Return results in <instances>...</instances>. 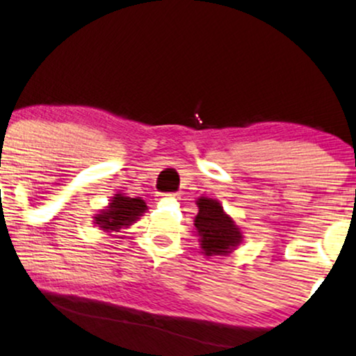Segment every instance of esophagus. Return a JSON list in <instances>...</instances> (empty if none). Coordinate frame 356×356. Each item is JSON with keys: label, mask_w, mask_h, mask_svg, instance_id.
Here are the masks:
<instances>
[{"label": "esophagus", "mask_w": 356, "mask_h": 356, "mask_svg": "<svg viewBox=\"0 0 356 356\" xmlns=\"http://www.w3.org/2000/svg\"><path fill=\"white\" fill-rule=\"evenodd\" d=\"M170 198H177V195H170ZM161 200V198H160Z\"/></svg>", "instance_id": "34e87169"}]
</instances>
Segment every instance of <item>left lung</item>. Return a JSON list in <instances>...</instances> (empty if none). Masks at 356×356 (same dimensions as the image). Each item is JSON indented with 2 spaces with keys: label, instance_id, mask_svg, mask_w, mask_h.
Wrapping results in <instances>:
<instances>
[{
  "label": "left lung",
  "instance_id": "8db88e82",
  "mask_svg": "<svg viewBox=\"0 0 356 356\" xmlns=\"http://www.w3.org/2000/svg\"><path fill=\"white\" fill-rule=\"evenodd\" d=\"M198 214L195 218V232L198 236L201 254L206 257L229 256L243 243V232L234 219L213 198L201 196L196 201Z\"/></svg>",
  "mask_w": 356,
  "mask_h": 356
}]
</instances>
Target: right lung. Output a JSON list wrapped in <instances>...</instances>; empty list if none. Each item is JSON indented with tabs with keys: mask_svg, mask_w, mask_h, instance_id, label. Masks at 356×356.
<instances>
[{
	"mask_svg": "<svg viewBox=\"0 0 356 356\" xmlns=\"http://www.w3.org/2000/svg\"><path fill=\"white\" fill-rule=\"evenodd\" d=\"M147 209V204L142 198H130V196L118 193V195L112 196L111 203L105 206V209H100L95 214L94 225H97L105 232H118L138 221Z\"/></svg>",
	"mask_w": 356,
	"mask_h": 356,
	"instance_id": "add662e5",
	"label": "right lung"
}]
</instances>
